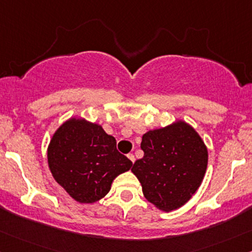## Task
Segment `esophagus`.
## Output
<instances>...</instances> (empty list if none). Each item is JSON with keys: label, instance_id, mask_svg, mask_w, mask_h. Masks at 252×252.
<instances>
[{"label": "esophagus", "instance_id": "esophagus-1", "mask_svg": "<svg viewBox=\"0 0 252 252\" xmlns=\"http://www.w3.org/2000/svg\"><path fill=\"white\" fill-rule=\"evenodd\" d=\"M128 158H129V160H130L131 162H134V161H135V157L132 156V154H128Z\"/></svg>", "mask_w": 252, "mask_h": 252}]
</instances>
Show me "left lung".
Here are the masks:
<instances>
[{
  "instance_id": "obj_1",
  "label": "left lung",
  "mask_w": 252,
  "mask_h": 252,
  "mask_svg": "<svg viewBox=\"0 0 252 252\" xmlns=\"http://www.w3.org/2000/svg\"><path fill=\"white\" fill-rule=\"evenodd\" d=\"M145 156L132 165L142 192L164 212L184 206L197 191L208 164V151L197 131L184 121L149 130L142 136Z\"/></svg>"
}]
</instances>
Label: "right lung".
Instances as JSON below:
<instances>
[{
	"label": "right lung",
	"mask_w": 252,
	"mask_h": 252,
	"mask_svg": "<svg viewBox=\"0 0 252 252\" xmlns=\"http://www.w3.org/2000/svg\"><path fill=\"white\" fill-rule=\"evenodd\" d=\"M48 164L55 181L79 203L103 198L113 179L132 166L103 126L75 117L65 121L52 135Z\"/></svg>",
	"instance_id": "obj_1"
}]
</instances>
